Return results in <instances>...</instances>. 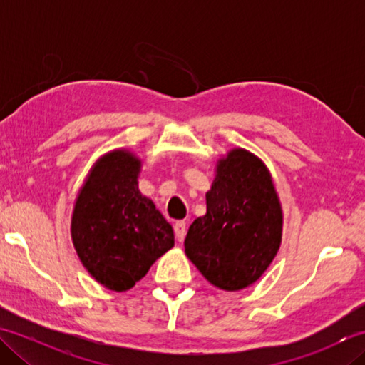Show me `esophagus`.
Masks as SVG:
<instances>
[{
    "mask_svg": "<svg viewBox=\"0 0 365 365\" xmlns=\"http://www.w3.org/2000/svg\"><path fill=\"white\" fill-rule=\"evenodd\" d=\"M174 232H175L177 242H183L185 235H187V222H185V221H177L174 224Z\"/></svg>",
    "mask_w": 365,
    "mask_h": 365,
    "instance_id": "esophagus-1",
    "label": "esophagus"
}]
</instances>
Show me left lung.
Returning a JSON list of instances; mask_svg holds the SVG:
<instances>
[{
    "instance_id": "1",
    "label": "left lung",
    "mask_w": 365,
    "mask_h": 365,
    "mask_svg": "<svg viewBox=\"0 0 365 365\" xmlns=\"http://www.w3.org/2000/svg\"><path fill=\"white\" fill-rule=\"evenodd\" d=\"M207 213L192 221L185 254L208 282L238 292L276 257L284 215L273 177L257 155L237 147L216 163Z\"/></svg>"
}]
</instances>
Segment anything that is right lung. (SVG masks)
<instances>
[{
    "label": "right lung",
    "instance_id": "obj_1",
    "mask_svg": "<svg viewBox=\"0 0 365 365\" xmlns=\"http://www.w3.org/2000/svg\"><path fill=\"white\" fill-rule=\"evenodd\" d=\"M141 160L128 149L100 157L76 196L71 235L88 273L125 292L174 246L173 226L138 188Z\"/></svg>",
    "mask_w": 365,
    "mask_h": 365
}]
</instances>
